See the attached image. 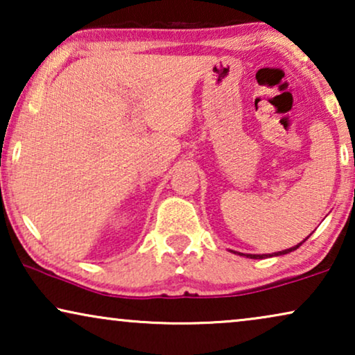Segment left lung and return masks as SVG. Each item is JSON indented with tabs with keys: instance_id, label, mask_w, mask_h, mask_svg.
<instances>
[{
	"instance_id": "1",
	"label": "left lung",
	"mask_w": 355,
	"mask_h": 355,
	"mask_svg": "<svg viewBox=\"0 0 355 355\" xmlns=\"http://www.w3.org/2000/svg\"><path fill=\"white\" fill-rule=\"evenodd\" d=\"M309 239V237H307ZM307 239H304L302 242H305ZM302 242H300V244H297V245H294V247H291V249H286V250H281V252H275V254H261V255H252V254H239V255H244V257H249V259H266V257H278V255H284V254H289V252H293V250H295V249H299L300 245H302ZM236 254V252H234Z\"/></svg>"
}]
</instances>
